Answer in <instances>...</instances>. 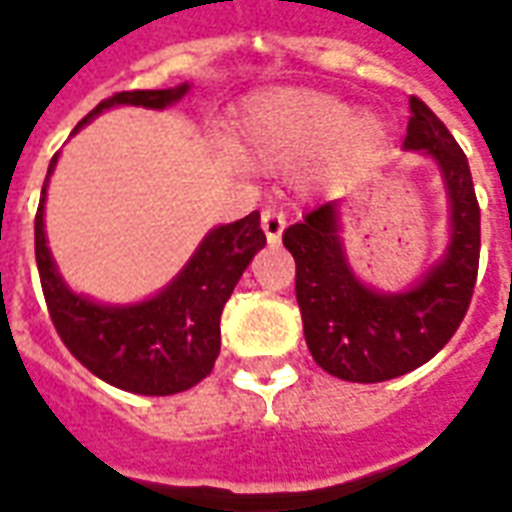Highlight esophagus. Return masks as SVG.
<instances>
[{
	"label": "esophagus",
	"mask_w": 512,
	"mask_h": 512,
	"mask_svg": "<svg viewBox=\"0 0 512 512\" xmlns=\"http://www.w3.org/2000/svg\"><path fill=\"white\" fill-rule=\"evenodd\" d=\"M261 229L267 234V242L272 245H278L280 237H283V229H286V215L275 210V207H267L264 213H261Z\"/></svg>",
	"instance_id": "1"
}]
</instances>
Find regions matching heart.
<instances>
[{
	"instance_id": "b5f03b06",
	"label": "heart",
	"mask_w": 512,
	"mask_h": 512,
	"mask_svg": "<svg viewBox=\"0 0 512 512\" xmlns=\"http://www.w3.org/2000/svg\"><path fill=\"white\" fill-rule=\"evenodd\" d=\"M237 140L242 156L261 169H297L321 156L326 169L343 172L378 156L386 124L378 115H356L332 94L272 88L242 105Z\"/></svg>"
}]
</instances>
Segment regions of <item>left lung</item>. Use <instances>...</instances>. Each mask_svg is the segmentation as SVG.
I'll return each mask as SVG.
<instances>
[{"instance_id": "left-lung-1", "label": "left lung", "mask_w": 512, "mask_h": 512, "mask_svg": "<svg viewBox=\"0 0 512 512\" xmlns=\"http://www.w3.org/2000/svg\"><path fill=\"white\" fill-rule=\"evenodd\" d=\"M405 151L429 153L451 199L448 251L399 294L364 286L345 259L337 202H324L283 232L297 261V302L315 364L351 383H380L432 359L467 315L480 259V207L467 156L448 126L410 96Z\"/></svg>"}]
</instances>
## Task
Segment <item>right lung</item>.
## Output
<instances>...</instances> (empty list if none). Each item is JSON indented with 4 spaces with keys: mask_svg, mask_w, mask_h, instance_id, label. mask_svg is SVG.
<instances>
[{
    "mask_svg": "<svg viewBox=\"0 0 512 512\" xmlns=\"http://www.w3.org/2000/svg\"><path fill=\"white\" fill-rule=\"evenodd\" d=\"M186 91L188 83L159 91H121L99 102L75 126V132L107 107L137 105L164 110L186 96ZM56 159L59 153L51 159L48 178ZM48 178L42 183L40 207L34 215V256L45 305L61 343L96 378L132 394L169 397L197 386L213 372L221 351V313L226 299L232 297L253 256L267 245L259 213L253 210L234 224L213 229L178 278L156 297L137 305H96L69 291L48 251L42 226Z\"/></svg>",
    "mask_w": 512,
    "mask_h": 512,
    "instance_id": "obj_1",
    "label": "right lung"
}]
</instances>
